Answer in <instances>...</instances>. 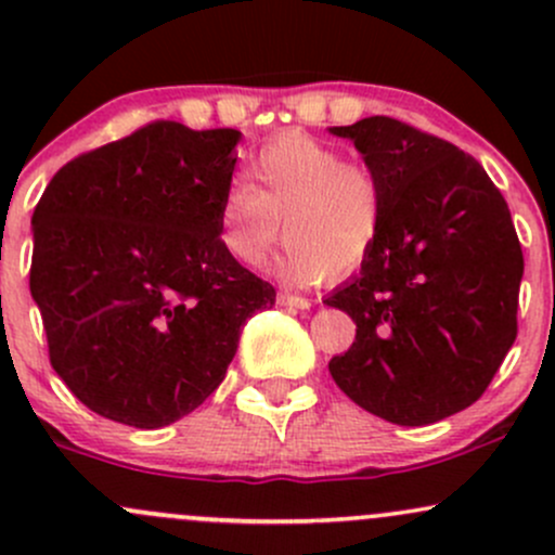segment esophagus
I'll list each match as a JSON object with an SVG mask.
<instances>
[{"label": "esophagus", "mask_w": 555, "mask_h": 555, "mask_svg": "<svg viewBox=\"0 0 555 555\" xmlns=\"http://www.w3.org/2000/svg\"><path fill=\"white\" fill-rule=\"evenodd\" d=\"M279 305H286V308H297V310H308L310 299L302 295H295V292H279Z\"/></svg>", "instance_id": "esophagus-1"}]
</instances>
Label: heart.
Returning <instances> with one entry per match:
<instances>
[{"label":"heart","mask_w":555,"mask_h":555,"mask_svg":"<svg viewBox=\"0 0 555 555\" xmlns=\"http://www.w3.org/2000/svg\"><path fill=\"white\" fill-rule=\"evenodd\" d=\"M386 219L380 177L321 140L286 132L247 164L245 184L221 197L219 227L227 253L258 266L284 232L279 271L313 284L360 269L371 258ZM283 227H278V221Z\"/></svg>","instance_id":"1"}]
</instances>
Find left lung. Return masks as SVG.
<instances>
[{
	"mask_svg": "<svg viewBox=\"0 0 555 555\" xmlns=\"http://www.w3.org/2000/svg\"><path fill=\"white\" fill-rule=\"evenodd\" d=\"M328 132L352 140L386 195L371 258L326 299L358 323L331 378L393 425L456 415L517 339L525 258L506 201L473 156L399 119Z\"/></svg>",
	"mask_w": 555,
	"mask_h": 555,
	"instance_id": "8db88e82",
	"label": "left lung"
}]
</instances>
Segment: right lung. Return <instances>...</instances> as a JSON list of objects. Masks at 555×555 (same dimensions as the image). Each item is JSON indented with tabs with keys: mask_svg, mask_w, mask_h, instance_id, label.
Here are the masks:
<instances>
[{
	"mask_svg": "<svg viewBox=\"0 0 555 555\" xmlns=\"http://www.w3.org/2000/svg\"><path fill=\"white\" fill-rule=\"evenodd\" d=\"M240 130L151 122L65 164L38 201L30 295L49 360L95 415L154 430L224 380L276 289L227 253Z\"/></svg>",
	"mask_w": 555,
	"mask_h": 555,
	"instance_id": "add662e5",
	"label": "right lung"
}]
</instances>
